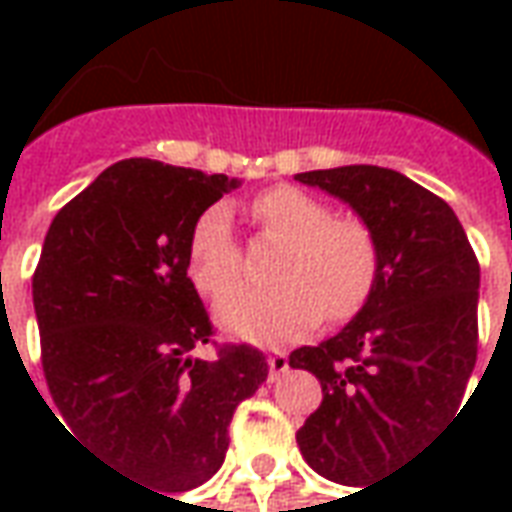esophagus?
Masks as SVG:
<instances>
[{
    "label": "esophagus",
    "instance_id": "34e87169",
    "mask_svg": "<svg viewBox=\"0 0 512 512\" xmlns=\"http://www.w3.org/2000/svg\"><path fill=\"white\" fill-rule=\"evenodd\" d=\"M288 370V356L282 354V351H274V354L268 356V378H271V381H277L279 376H285Z\"/></svg>",
    "mask_w": 512,
    "mask_h": 512
}]
</instances>
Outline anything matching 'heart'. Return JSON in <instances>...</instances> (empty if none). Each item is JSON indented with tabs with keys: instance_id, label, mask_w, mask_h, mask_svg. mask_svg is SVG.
Returning a JSON list of instances; mask_svg holds the SVG:
<instances>
[{
	"instance_id": "obj_1",
	"label": "heart",
	"mask_w": 512,
	"mask_h": 512,
	"mask_svg": "<svg viewBox=\"0 0 512 512\" xmlns=\"http://www.w3.org/2000/svg\"><path fill=\"white\" fill-rule=\"evenodd\" d=\"M266 233L285 238L271 288L241 285L216 301V321L235 337L252 343H290L321 323L323 312L351 318L376 285L378 238L373 227L351 216L332 213L329 202L310 191L279 183L260 191L252 205ZM241 274V249L230 227V213L213 205L191 227L189 277L194 288L216 296Z\"/></svg>"
}]
</instances>
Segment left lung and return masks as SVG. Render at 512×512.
I'll use <instances>...</instances> for the list:
<instances>
[{"label":"left lung","instance_id":"obj_1","mask_svg":"<svg viewBox=\"0 0 512 512\" xmlns=\"http://www.w3.org/2000/svg\"><path fill=\"white\" fill-rule=\"evenodd\" d=\"M296 180L348 202L378 238L365 307L340 334L290 354L323 386L296 433L304 461L365 491L461 406L477 362L480 263L450 205L395 169L351 164Z\"/></svg>","mask_w":512,"mask_h":512}]
</instances>
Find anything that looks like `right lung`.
<instances>
[{
    "label": "right lung",
    "instance_id": "obj_1",
    "mask_svg": "<svg viewBox=\"0 0 512 512\" xmlns=\"http://www.w3.org/2000/svg\"><path fill=\"white\" fill-rule=\"evenodd\" d=\"M241 180L150 158L104 169L51 222L32 277L46 384L68 433L136 483L211 480L241 400L268 376L222 345L189 279L191 227ZM54 414V411H51Z\"/></svg>",
    "mask_w": 512,
    "mask_h": 512
}]
</instances>
